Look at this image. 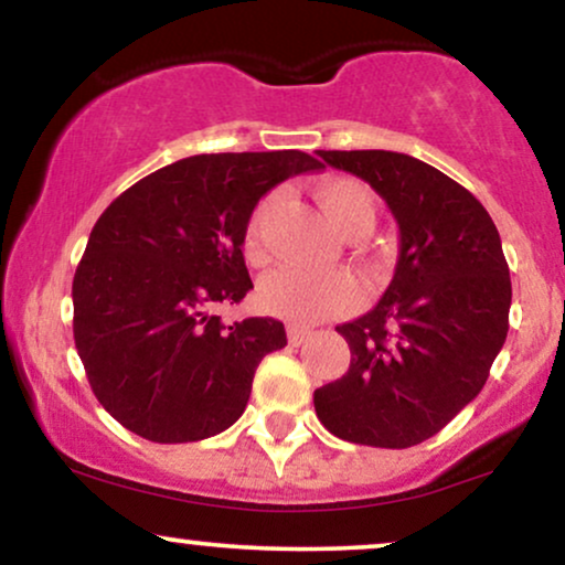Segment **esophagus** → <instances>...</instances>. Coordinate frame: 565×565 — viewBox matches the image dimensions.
I'll list each match as a JSON object with an SVG mask.
<instances>
[{"label": "esophagus", "instance_id": "34e87169", "mask_svg": "<svg viewBox=\"0 0 565 565\" xmlns=\"http://www.w3.org/2000/svg\"><path fill=\"white\" fill-rule=\"evenodd\" d=\"M309 338H311L309 328H301V324H288V341L294 343V347H301V343H307Z\"/></svg>", "mask_w": 565, "mask_h": 565}]
</instances>
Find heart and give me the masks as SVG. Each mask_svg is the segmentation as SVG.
I'll use <instances>...</instances> for the list:
<instances>
[{"label":"heart","instance_id":"obj_1","mask_svg":"<svg viewBox=\"0 0 565 565\" xmlns=\"http://www.w3.org/2000/svg\"><path fill=\"white\" fill-rule=\"evenodd\" d=\"M317 205L330 224L349 241H360L375 224V201L360 179L322 177L311 188ZM280 195L269 192L250 211L243 235V254L248 262L267 258V227ZM360 285L347 271H309L301 267H280L269 271L258 285V301L269 315L294 324H315L341 317L360 307Z\"/></svg>","mask_w":565,"mask_h":565}]
</instances>
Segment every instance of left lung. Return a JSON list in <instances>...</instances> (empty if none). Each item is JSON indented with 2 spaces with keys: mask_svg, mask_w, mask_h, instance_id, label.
<instances>
[{
  "mask_svg": "<svg viewBox=\"0 0 565 565\" xmlns=\"http://www.w3.org/2000/svg\"><path fill=\"white\" fill-rule=\"evenodd\" d=\"M364 179L399 224V262L375 309L338 324L349 373L315 391L330 434L404 449L479 396L508 338L510 269L492 216L455 179L391 150H317Z\"/></svg>",
  "mask_w": 565,
  "mask_h": 565,
  "instance_id": "left-lung-1",
  "label": "left lung"
}]
</instances>
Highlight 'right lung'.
<instances>
[{"label":"right lung","instance_id":"add662e5","mask_svg":"<svg viewBox=\"0 0 565 565\" xmlns=\"http://www.w3.org/2000/svg\"><path fill=\"white\" fill-rule=\"evenodd\" d=\"M322 169L301 150L211 152L152 171L92 227L73 275V341L97 402L158 444L222 434L258 362L288 343L280 320L224 324L254 288L243 235L258 198Z\"/></svg>","mask_w":565,"mask_h":565}]
</instances>
